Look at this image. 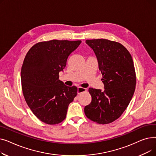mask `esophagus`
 I'll list each match as a JSON object with an SVG mask.
<instances>
[{
	"mask_svg": "<svg viewBox=\"0 0 156 156\" xmlns=\"http://www.w3.org/2000/svg\"><path fill=\"white\" fill-rule=\"evenodd\" d=\"M86 91H87V89L85 88L81 87H79L78 88V94H82V93H83Z\"/></svg>",
	"mask_w": 156,
	"mask_h": 156,
	"instance_id": "obj_1",
	"label": "esophagus"
}]
</instances>
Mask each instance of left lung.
<instances>
[{"label": "left lung", "mask_w": 156, "mask_h": 156, "mask_svg": "<svg viewBox=\"0 0 156 156\" xmlns=\"http://www.w3.org/2000/svg\"><path fill=\"white\" fill-rule=\"evenodd\" d=\"M94 51L104 84V91L90 88L92 102L86 105V116L105 125L118 119L127 108L134 94L136 73L132 57L119 42L108 39L87 40Z\"/></svg>", "instance_id": "1"}]
</instances>
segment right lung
<instances>
[{"label": "right lung", "instance_id": "add662e5", "mask_svg": "<svg viewBox=\"0 0 156 156\" xmlns=\"http://www.w3.org/2000/svg\"><path fill=\"white\" fill-rule=\"evenodd\" d=\"M81 42H40L32 46L24 57L21 71L24 99L34 115L46 124L56 125L64 120L69 104L77 95V87L65 85L59 80V73Z\"/></svg>", "mask_w": 156, "mask_h": 156}]
</instances>
